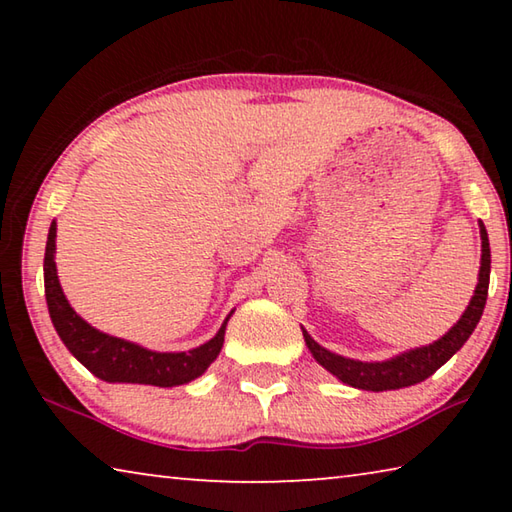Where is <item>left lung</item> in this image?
<instances>
[{"instance_id": "8db88e82", "label": "left lung", "mask_w": 512, "mask_h": 512, "mask_svg": "<svg viewBox=\"0 0 512 512\" xmlns=\"http://www.w3.org/2000/svg\"><path fill=\"white\" fill-rule=\"evenodd\" d=\"M481 232V266H479V284H476L474 296L470 305L463 311V316L456 320L454 327L447 334L440 336L438 341L422 348L406 350L402 354H395L391 359L384 361H359L348 359L341 354L329 352L323 345L311 339L307 329H302L305 343L320 366L327 372H332L336 379L352 388H361V391H397V388H406L413 384H420L427 377H431L440 366L454 357V354L463 348L465 341L470 339L474 327L479 325L483 316L485 300H488V284H490V241L488 232H485L483 221H479Z\"/></svg>"}]
</instances>
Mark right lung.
I'll use <instances>...</instances> for the list:
<instances>
[{
  "instance_id": "add662e5",
  "label": "right lung",
  "mask_w": 512,
  "mask_h": 512,
  "mask_svg": "<svg viewBox=\"0 0 512 512\" xmlns=\"http://www.w3.org/2000/svg\"><path fill=\"white\" fill-rule=\"evenodd\" d=\"M45 296L51 323L65 348L94 377L110 381V384H149L160 388L189 384L192 379L201 377L210 368V363L219 357L225 325L232 316L230 311L210 341L187 352H155L133 341L101 332L76 314L60 287L56 271V221L51 223L45 248Z\"/></svg>"
}]
</instances>
